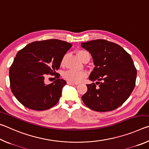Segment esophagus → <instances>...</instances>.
Instances as JSON below:
<instances>
[{
	"mask_svg": "<svg viewBox=\"0 0 149 149\" xmlns=\"http://www.w3.org/2000/svg\"><path fill=\"white\" fill-rule=\"evenodd\" d=\"M67 84L68 85H77V84H75V83H72V82H70V81H67Z\"/></svg>",
	"mask_w": 149,
	"mask_h": 149,
	"instance_id": "34e87169",
	"label": "esophagus"
}]
</instances>
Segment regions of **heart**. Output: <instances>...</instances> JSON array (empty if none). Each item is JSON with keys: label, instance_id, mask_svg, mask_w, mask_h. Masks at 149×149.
Masks as SVG:
<instances>
[{"label": "heart", "instance_id": "1", "mask_svg": "<svg viewBox=\"0 0 149 149\" xmlns=\"http://www.w3.org/2000/svg\"><path fill=\"white\" fill-rule=\"evenodd\" d=\"M77 56H79V58L82 60H84L87 56H90L88 52L85 51L84 50H78ZM65 58L66 56H64L61 61V65H64L65 63ZM64 79H66L68 81H70L72 83H79L81 81L84 80L85 78H86L87 76V74L86 72L85 71H75V70H68L65 72H64Z\"/></svg>", "mask_w": 149, "mask_h": 149}]
</instances>
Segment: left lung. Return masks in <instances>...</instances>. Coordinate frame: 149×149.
<instances>
[{
	"label": "left lung",
	"instance_id": "obj_1",
	"mask_svg": "<svg viewBox=\"0 0 149 149\" xmlns=\"http://www.w3.org/2000/svg\"><path fill=\"white\" fill-rule=\"evenodd\" d=\"M91 54L95 68L81 99L88 108L97 112L116 109L134 89L137 70L130 55L120 45L104 39L82 42ZM99 87H97L96 85Z\"/></svg>",
	"mask_w": 149,
	"mask_h": 149
}]
</instances>
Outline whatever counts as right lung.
<instances>
[{"instance_id": "1", "label": "right lung", "mask_w": 149, "mask_h": 149, "mask_svg": "<svg viewBox=\"0 0 149 149\" xmlns=\"http://www.w3.org/2000/svg\"><path fill=\"white\" fill-rule=\"evenodd\" d=\"M72 46L61 40L49 39L33 42L18 51L9 77L12 92L21 104L34 110H47L57 104L66 82L57 74L54 81L46 85L45 77L56 74Z\"/></svg>"}]
</instances>
